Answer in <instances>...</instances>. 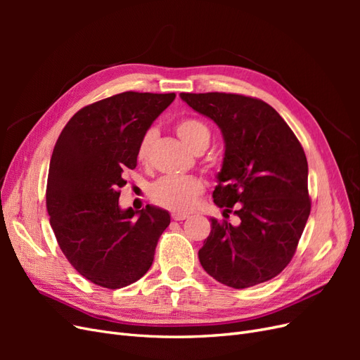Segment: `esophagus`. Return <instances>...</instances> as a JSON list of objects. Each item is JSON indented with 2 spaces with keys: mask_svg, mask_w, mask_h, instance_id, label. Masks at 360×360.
<instances>
[{
  "mask_svg": "<svg viewBox=\"0 0 360 360\" xmlns=\"http://www.w3.org/2000/svg\"><path fill=\"white\" fill-rule=\"evenodd\" d=\"M188 217H189L188 213H172L174 221H184V219H188Z\"/></svg>",
  "mask_w": 360,
  "mask_h": 360,
  "instance_id": "1",
  "label": "esophagus"
}]
</instances>
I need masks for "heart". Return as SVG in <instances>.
I'll return each mask as SVG.
<instances>
[{"label": "heart", "instance_id": "b5f03b06", "mask_svg": "<svg viewBox=\"0 0 360 360\" xmlns=\"http://www.w3.org/2000/svg\"><path fill=\"white\" fill-rule=\"evenodd\" d=\"M179 138L193 153H202L210 144V129L197 118H183L176 124ZM158 136L155 127L147 129L141 136L136 147V159L139 163H148L151 147ZM204 191V183L195 176H169L158 180L150 188V197L159 205L172 212H189Z\"/></svg>", "mask_w": 360, "mask_h": 360}]
</instances>
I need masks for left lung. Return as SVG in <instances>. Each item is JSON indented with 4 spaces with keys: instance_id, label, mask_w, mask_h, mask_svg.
<instances>
[{
    "instance_id": "8db88e82",
    "label": "left lung",
    "mask_w": 360,
    "mask_h": 360,
    "mask_svg": "<svg viewBox=\"0 0 360 360\" xmlns=\"http://www.w3.org/2000/svg\"><path fill=\"white\" fill-rule=\"evenodd\" d=\"M193 111L219 126L225 155L213 201L228 217H212L198 257L204 270L233 288L279 275L296 252L311 212L308 162L296 135L269 103L231 93H180Z\"/></svg>"
}]
</instances>
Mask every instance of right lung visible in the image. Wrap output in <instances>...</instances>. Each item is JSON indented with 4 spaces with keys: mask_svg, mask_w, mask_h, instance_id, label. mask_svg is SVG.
I'll use <instances>...</instances> for the list:
<instances>
[{
    "mask_svg": "<svg viewBox=\"0 0 360 360\" xmlns=\"http://www.w3.org/2000/svg\"><path fill=\"white\" fill-rule=\"evenodd\" d=\"M176 94L124 91L84 106L64 126L49 163L46 209L64 257L96 285L117 290L153 264L169 213L120 209V188L136 147Z\"/></svg>",
    "mask_w": 360,
    "mask_h": 360,
    "instance_id": "right-lung-1",
    "label": "right lung"
}]
</instances>
